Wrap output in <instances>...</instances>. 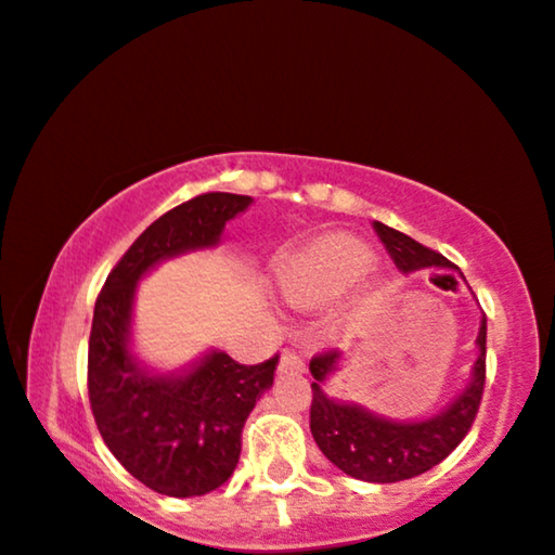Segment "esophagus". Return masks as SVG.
Listing matches in <instances>:
<instances>
[{"label":"esophagus","instance_id":"34e87169","mask_svg":"<svg viewBox=\"0 0 555 555\" xmlns=\"http://www.w3.org/2000/svg\"><path fill=\"white\" fill-rule=\"evenodd\" d=\"M279 370L282 372H292V375H302L305 372V362H302V357H299V353H295V351H282V359H279Z\"/></svg>","mask_w":555,"mask_h":555}]
</instances>
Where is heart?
Returning <instances> with one entry per match:
<instances>
[{
  "label": "heart",
  "instance_id": "1",
  "mask_svg": "<svg viewBox=\"0 0 555 555\" xmlns=\"http://www.w3.org/2000/svg\"><path fill=\"white\" fill-rule=\"evenodd\" d=\"M375 266V253L362 240L333 232L289 253L273 269L279 295L299 310L331 305L362 282Z\"/></svg>",
  "mask_w": 555,
  "mask_h": 555
}]
</instances>
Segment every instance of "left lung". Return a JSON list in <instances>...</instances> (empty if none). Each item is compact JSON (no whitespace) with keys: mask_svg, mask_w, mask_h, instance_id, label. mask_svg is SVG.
I'll return each mask as SVG.
<instances>
[{"mask_svg":"<svg viewBox=\"0 0 555 555\" xmlns=\"http://www.w3.org/2000/svg\"><path fill=\"white\" fill-rule=\"evenodd\" d=\"M375 232L385 243L398 271L413 273L424 269H452L442 253L424 248L422 243L375 222ZM478 357L473 362L470 379L442 411L418 422H396L377 416L349 400H336L325 392L328 379L341 370V351L320 353L310 362L312 405L310 431L325 457L346 476L366 483H398L431 470L463 442L476 418L486 383V315L480 318L476 336Z\"/></svg>","mask_w":555,"mask_h":555,"instance_id":"left-lung-1","label":"left lung"}]
</instances>
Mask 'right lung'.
<instances>
[{"mask_svg": "<svg viewBox=\"0 0 555 555\" xmlns=\"http://www.w3.org/2000/svg\"><path fill=\"white\" fill-rule=\"evenodd\" d=\"M250 204L237 193H204L163 214L133 240L95 302L87 351L92 416L118 463L165 496H204L235 473L245 418L273 385L279 353L248 366L209 349L183 370H152L131 349L137 284L163 260L217 248L224 224Z\"/></svg>", "mask_w": 555, "mask_h": 555, "instance_id": "obj_1", "label": "right lung"}]
</instances>
